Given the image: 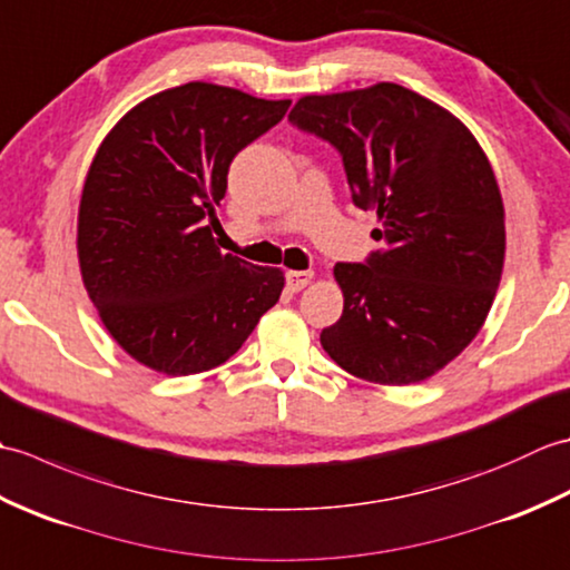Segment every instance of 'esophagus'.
<instances>
[{
	"label": "esophagus",
	"instance_id": "34e87169",
	"mask_svg": "<svg viewBox=\"0 0 570 570\" xmlns=\"http://www.w3.org/2000/svg\"><path fill=\"white\" fill-rule=\"evenodd\" d=\"M313 282V272H286V288L288 292H301Z\"/></svg>",
	"mask_w": 570,
	"mask_h": 570
}]
</instances>
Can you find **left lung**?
<instances>
[{
    "label": "left lung",
    "mask_w": 570,
    "mask_h": 570,
    "mask_svg": "<svg viewBox=\"0 0 570 570\" xmlns=\"http://www.w3.org/2000/svg\"><path fill=\"white\" fill-rule=\"evenodd\" d=\"M294 125L343 154L353 200L377 213L367 264H335L343 316L321 333L335 365L384 386L441 372L475 341L504 266V205L472 131L396 82L304 95Z\"/></svg>",
    "instance_id": "obj_1"
}]
</instances>
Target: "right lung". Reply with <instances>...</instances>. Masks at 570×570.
<instances>
[{"label": "right lung", "instance_id": "obj_1", "mask_svg": "<svg viewBox=\"0 0 570 570\" xmlns=\"http://www.w3.org/2000/svg\"><path fill=\"white\" fill-rule=\"evenodd\" d=\"M292 100L186 82L141 100L107 131L85 176L78 262L115 343L168 377L233 357L284 292V272L215 245L227 168Z\"/></svg>", "mask_w": 570, "mask_h": 570}]
</instances>
